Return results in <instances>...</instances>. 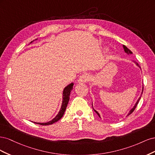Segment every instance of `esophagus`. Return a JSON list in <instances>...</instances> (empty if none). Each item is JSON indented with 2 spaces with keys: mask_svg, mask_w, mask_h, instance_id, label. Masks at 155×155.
<instances>
[{
  "mask_svg": "<svg viewBox=\"0 0 155 155\" xmlns=\"http://www.w3.org/2000/svg\"><path fill=\"white\" fill-rule=\"evenodd\" d=\"M90 79H91L90 76L87 74H83L82 76H80V78H79L78 79V81L80 83H85L90 81Z\"/></svg>",
  "mask_w": 155,
  "mask_h": 155,
  "instance_id": "esophagus-1",
  "label": "esophagus"
}]
</instances>
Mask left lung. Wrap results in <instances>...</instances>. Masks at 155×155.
Returning <instances> with one entry per match:
<instances>
[{
	"instance_id": "left-lung-1",
	"label": "left lung",
	"mask_w": 155,
	"mask_h": 155,
	"mask_svg": "<svg viewBox=\"0 0 155 155\" xmlns=\"http://www.w3.org/2000/svg\"><path fill=\"white\" fill-rule=\"evenodd\" d=\"M123 47H124V51H125V53H127V54H133V52H132V51H131L129 48H127L126 47V46H125V45H123ZM134 63L136 64H137V66L139 67V68H140V67L139 66V64L137 63H136V62H134ZM143 88H142V93H143ZM142 94H141V96H140V97H139V99L138 100V101H137V103H136V104H135V105H134V106L133 107V109H131L130 111H129V114H127V116H129V115H130L131 113H132V112L134 110V109H135V108L136 107H137V105H138V102H139V101H140V97H142ZM94 111L96 112V114L98 115V116H99V117H100V118H101V117H100V114L99 113H98V112L96 110H94Z\"/></svg>"
}]
</instances>
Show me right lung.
Here are the masks:
<instances>
[{
    "label": "right lung",
    "mask_w": 155,
    "mask_h": 155,
    "mask_svg": "<svg viewBox=\"0 0 155 155\" xmlns=\"http://www.w3.org/2000/svg\"><path fill=\"white\" fill-rule=\"evenodd\" d=\"M31 43H32V41L31 42ZM73 85H74V83H71L70 84H69L68 86H67L64 88L63 92V101H62V104H61V107L60 110L58 112L57 116H56L53 120H51V121H48V122H46V123H37V122H34V123L39 124L41 125H48L53 124L55 122H57L58 120H59L61 118L64 113L65 110H66V108L67 107L68 101L70 100V92H71V91L72 90Z\"/></svg>",
    "instance_id": "add662e5"
}]
</instances>
